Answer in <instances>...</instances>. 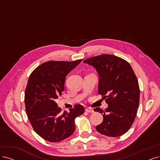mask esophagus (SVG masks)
<instances>
[{"label": "esophagus", "instance_id": "1", "mask_svg": "<svg viewBox=\"0 0 160 160\" xmlns=\"http://www.w3.org/2000/svg\"><path fill=\"white\" fill-rule=\"evenodd\" d=\"M85 111H86V112H88V113H93L94 112V111H93V109H91V108H86V109H85Z\"/></svg>", "mask_w": 160, "mask_h": 160}]
</instances>
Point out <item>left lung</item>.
I'll return each instance as SVG.
<instances>
[{
    "instance_id": "8db88e82",
    "label": "left lung",
    "mask_w": 160,
    "mask_h": 160,
    "mask_svg": "<svg viewBox=\"0 0 160 160\" xmlns=\"http://www.w3.org/2000/svg\"><path fill=\"white\" fill-rule=\"evenodd\" d=\"M84 62L97 70L99 76L98 93L108 104L105 111L94 109L103 117L96 130L108 137L122 135L132 125L139 105L138 82L131 66L124 59L112 55L93 57Z\"/></svg>"
}]
</instances>
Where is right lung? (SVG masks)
<instances>
[{
	"label": "right lung",
	"instance_id": "obj_1",
	"mask_svg": "<svg viewBox=\"0 0 160 160\" xmlns=\"http://www.w3.org/2000/svg\"><path fill=\"white\" fill-rule=\"evenodd\" d=\"M82 61L45 62L29 77L24 99L28 119L35 132L51 142L72 135L75 118L84 113L83 106L77 104L62 113L55 102L64 89L66 76Z\"/></svg>",
	"mask_w": 160,
	"mask_h": 160
}]
</instances>
